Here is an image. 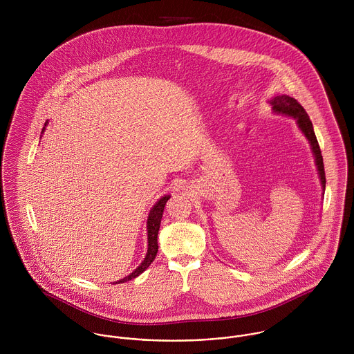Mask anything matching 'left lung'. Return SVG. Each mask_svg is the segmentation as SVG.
<instances>
[{"label": "left lung", "mask_w": 354, "mask_h": 354, "mask_svg": "<svg viewBox=\"0 0 354 354\" xmlns=\"http://www.w3.org/2000/svg\"><path fill=\"white\" fill-rule=\"evenodd\" d=\"M268 103L272 106V113L281 114V115H288V117H292V118L296 120V124H297L299 129L303 132L304 136L306 138V140L310 146V151H312L313 158H315V165H316V170H317L319 180H320V184H322V189L324 192V189H326V174H324L323 156H322L317 139H316L315 132H313L312 122H310L306 111L304 110L303 106L295 98H292L289 95H283V94L271 98Z\"/></svg>", "instance_id": "obj_1"}]
</instances>
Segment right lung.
Segmentation results:
<instances>
[{"label":"right lung","instance_id":"add662e5","mask_svg":"<svg viewBox=\"0 0 354 354\" xmlns=\"http://www.w3.org/2000/svg\"><path fill=\"white\" fill-rule=\"evenodd\" d=\"M46 125H48V121H46L45 127L42 129V133L46 129ZM41 138H42V135H41ZM169 199H170V195L162 196L158 202L152 205V208L150 209V214H149V218H147V243H149V248H147V253L145 256V260L129 275L124 277L120 281L113 282V285L124 283L127 281H131V279L139 277L143 271H146L149 268V266L153 261V259L158 253V232H159V226H160V219H162V215H163V209H165L166 202Z\"/></svg>","mask_w":354,"mask_h":354}]
</instances>
